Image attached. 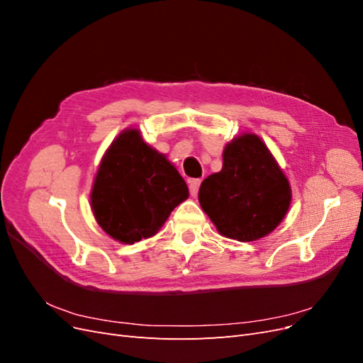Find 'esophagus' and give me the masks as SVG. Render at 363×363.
I'll return each mask as SVG.
<instances>
[{
  "instance_id": "34e87169",
  "label": "esophagus",
  "mask_w": 363,
  "mask_h": 363,
  "mask_svg": "<svg viewBox=\"0 0 363 363\" xmlns=\"http://www.w3.org/2000/svg\"><path fill=\"white\" fill-rule=\"evenodd\" d=\"M200 184H201V180H200V179H191V180H189V192H191L192 196H195L196 194H199Z\"/></svg>"
}]
</instances>
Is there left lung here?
I'll return each mask as SVG.
<instances>
[{
    "label": "left lung",
    "mask_w": 363,
    "mask_h": 363,
    "mask_svg": "<svg viewBox=\"0 0 363 363\" xmlns=\"http://www.w3.org/2000/svg\"><path fill=\"white\" fill-rule=\"evenodd\" d=\"M223 169L203 180L199 200L218 232L242 242L271 233L286 215L291 186L267 145L242 135L225 147Z\"/></svg>",
    "instance_id": "1"
}]
</instances>
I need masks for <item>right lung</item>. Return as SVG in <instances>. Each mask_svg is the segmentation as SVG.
Instances as JSON below:
<instances>
[{
  "label": "right lung",
  "mask_w": 363,
  "mask_h": 363,
  "mask_svg": "<svg viewBox=\"0 0 363 363\" xmlns=\"http://www.w3.org/2000/svg\"><path fill=\"white\" fill-rule=\"evenodd\" d=\"M188 196V186L167 157L148 147L138 130H125L101 160L91 201L108 236L135 244L156 235Z\"/></svg>",
  "instance_id": "obj_1"
}]
</instances>
